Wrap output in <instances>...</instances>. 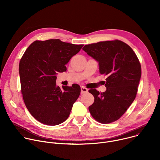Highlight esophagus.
<instances>
[{"label": "esophagus", "instance_id": "obj_1", "mask_svg": "<svg viewBox=\"0 0 160 160\" xmlns=\"http://www.w3.org/2000/svg\"><path fill=\"white\" fill-rule=\"evenodd\" d=\"M88 92V89L84 87H81V94H83L84 93H86Z\"/></svg>", "mask_w": 160, "mask_h": 160}]
</instances>
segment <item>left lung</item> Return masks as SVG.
Listing matches in <instances>:
<instances>
[{
  "instance_id": "8db88e82",
  "label": "left lung",
  "mask_w": 160,
  "mask_h": 160,
  "mask_svg": "<svg viewBox=\"0 0 160 160\" xmlns=\"http://www.w3.org/2000/svg\"><path fill=\"white\" fill-rule=\"evenodd\" d=\"M82 49L99 62V73L107 76L105 92L88 90L94 97L88 110L96 121L112 123L123 115L136 97L141 77L140 62L129 45L118 40L86 45Z\"/></svg>"
}]
</instances>
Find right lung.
Wrapping results in <instances>:
<instances>
[{
  "mask_svg": "<svg viewBox=\"0 0 160 160\" xmlns=\"http://www.w3.org/2000/svg\"><path fill=\"white\" fill-rule=\"evenodd\" d=\"M83 45L50 39L36 40L26 50L19 65L21 93L31 115L48 125H57L70 115L80 94V87L56 85V75L66 71V64Z\"/></svg>",
  "mask_w": 160,
  "mask_h": 160,
  "instance_id": "right-lung-1",
  "label": "right lung"
}]
</instances>
